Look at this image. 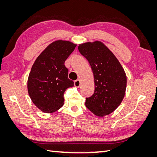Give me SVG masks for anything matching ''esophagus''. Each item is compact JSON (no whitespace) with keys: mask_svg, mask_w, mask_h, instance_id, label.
<instances>
[{"mask_svg":"<svg viewBox=\"0 0 157 157\" xmlns=\"http://www.w3.org/2000/svg\"><path fill=\"white\" fill-rule=\"evenodd\" d=\"M74 85H75V87L78 88L80 86V80L79 79L76 80L74 82Z\"/></svg>","mask_w":157,"mask_h":157,"instance_id":"obj_1","label":"esophagus"}]
</instances>
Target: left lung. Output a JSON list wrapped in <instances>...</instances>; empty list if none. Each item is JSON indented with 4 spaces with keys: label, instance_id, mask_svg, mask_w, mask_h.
Returning <instances> with one entry per match:
<instances>
[{
    "label": "left lung",
    "instance_id": "left-lung-1",
    "mask_svg": "<svg viewBox=\"0 0 157 157\" xmlns=\"http://www.w3.org/2000/svg\"><path fill=\"white\" fill-rule=\"evenodd\" d=\"M78 49L91 66L95 90L86 98L85 105L98 117L113 112L124 97L126 76L120 62L102 42L96 41L79 44Z\"/></svg>",
    "mask_w": 157,
    "mask_h": 157
}]
</instances>
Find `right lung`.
<instances>
[{
	"label": "right lung",
	"mask_w": 157,
	"mask_h": 157,
	"mask_svg": "<svg viewBox=\"0 0 157 157\" xmlns=\"http://www.w3.org/2000/svg\"><path fill=\"white\" fill-rule=\"evenodd\" d=\"M76 46L69 41H55L33 65L27 81L28 93L42 111L50 113L58 110L64 104L65 91L74 86V82L68 78L65 61Z\"/></svg>",
	"instance_id": "obj_1"
}]
</instances>
